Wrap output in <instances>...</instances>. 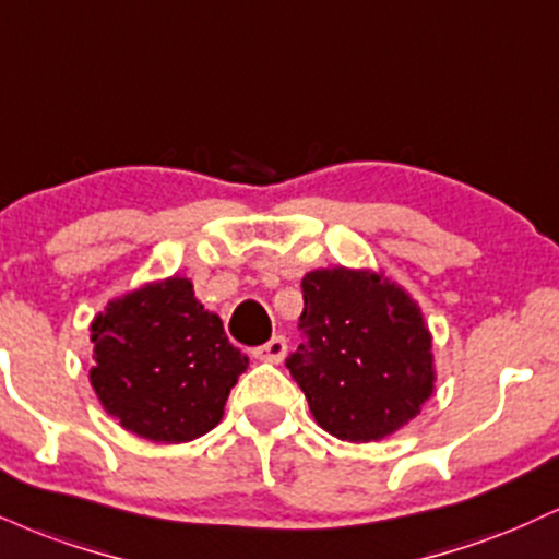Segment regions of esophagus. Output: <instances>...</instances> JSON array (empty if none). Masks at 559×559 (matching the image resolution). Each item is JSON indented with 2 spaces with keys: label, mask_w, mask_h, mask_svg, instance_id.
I'll return each mask as SVG.
<instances>
[{
  "label": "esophagus",
  "mask_w": 559,
  "mask_h": 559,
  "mask_svg": "<svg viewBox=\"0 0 559 559\" xmlns=\"http://www.w3.org/2000/svg\"><path fill=\"white\" fill-rule=\"evenodd\" d=\"M286 338L284 335H273L267 344H262L260 348H254V356H258L260 361H271V365H278V361H284L286 356Z\"/></svg>",
  "instance_id": "1"
}]
</instances>
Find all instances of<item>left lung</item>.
Returning <instances> with one entry per match:
<instances>
[{
	"label": "left lung",
	"mask_w": 559,
	"mask_h": 559,
	"mask_svg": "<svg viewBox=\"0 0 559 559\" xmlns=\"http://www.w3.org/2000/svg\"><path fill=\"white\" fill-rule=\"evenodd\" d=\"M307 341L286 359L314 421L372 442L421 412L435 390L432 335L399 284L374 271L320 267L301 278Z\"/></svg>",
	"instance_id": "1"
}]
</instances>
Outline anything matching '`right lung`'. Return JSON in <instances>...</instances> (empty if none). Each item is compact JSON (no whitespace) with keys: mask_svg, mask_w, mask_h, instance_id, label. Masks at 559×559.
Instances as JSON below:
<instances>
[{"mask_svg":"<svg viewBox=\"0 0 559 559\" xmlns=\"http://www.w3.org/2000/svg\"><path fill=\"white\" fill-rule=\"evenodd\" d=\"M91 385L106 414L166 445L211 432L250 365L181 275L109 301L91 322Z\"/></svg>","mask_w":559,"mask_h":559,"instance_id":"1","label":"right lung"}]
</instances>
